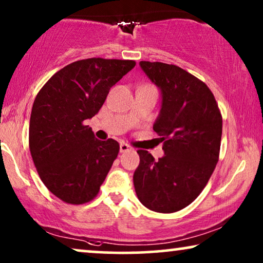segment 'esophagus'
I'll return each instance as SVG.
<instances>
[{"label": "esophagus", "mask_w": 263, "mask_h": 263, "mask_svg": "<svg viewBox=\"0 0 263 263\" xmlns=\"http://www.w3.org/2000/svg\"><path fill=\"white\" fill-rule=\"evenodd\" d=\"M133 148L129 145H127V143H121L120 145V152L121 153H124V152H128V151H132Z\"/></svg>", "instance_id": "1"}]
</instances>
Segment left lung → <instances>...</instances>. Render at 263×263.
<instances>
[{"instance_id":"1","label":"left lung","mask_w":263,"mask_h":263,"mask_svg":"<svg viewBox=\"0 0 263 263\" xmlns=\"http://www.w3.org/2000/svg\"><path fill=\"white\" fill-rule=\"evenodd\" d=\"M140 67L161 93L153 130L160 136L164 156L154 160L139 149L133 181L143 206L174 213L189 206L213 174L220 151L221 114L207 85L186 70L148 61H141Z\"/></svg>"}]
</instances>
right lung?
Returning <instances> with one entry per match:
<instances>
[{"label":"right lung","mask_w":263,"mask_h":263,"mask_svg":"<svg viewBox=\"0 0 263 263\" xmlns=\"http://www.w3.org/2000/svg\"><path fill=\"white\" fill-rule=\"evenodd\" d=\"M135 61L87 59L53 74L35 97L30 120V151L46 188L64 202L95 199L117 158L116 140L100 141L84 122L98 114L110 88Z\"/></svg>","instance_id":"1"}]
</instances>
